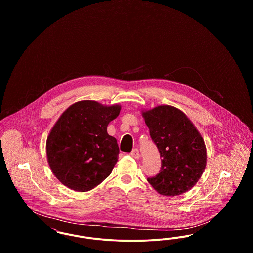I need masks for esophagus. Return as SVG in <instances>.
I'll return each instance as SVG.
<instances>
[{"mask_svg": "<svg viewBox=\"0 0 253 253\" xmlns=\"http://www.w3.org/2000/svg\"><path fill=\"white\" fill-rule=\"evenodd\" d=\"M131 156H132L133 158H136V159H138V158L140 157L139 151H138L137 149H133V150L132 151V153H131Z\"/></svg>", "mask_w": 253, "mask_h": 253, "instance_id": "esophagus-1", "label": "esophagus"}]
</instances>
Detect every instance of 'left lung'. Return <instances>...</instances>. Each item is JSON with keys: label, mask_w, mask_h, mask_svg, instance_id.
<instances>
[{"label": "left lung", "mask_w": 253, "mask_h": 253, "mask_svg": "<svg viewBox=\"0 0 253 253\" xmlns=\"http://www.w3.org/2000/svg\"><path fill=\"white\" fill-rule=\"evenodd\" d=\"M142 117L162 157L159 173L147 180L164 196L190 191L207 164L202 135L185 113L170 105L142 111Z\"/></svg>", "instance_id": "8db88e82"}]
</instances>
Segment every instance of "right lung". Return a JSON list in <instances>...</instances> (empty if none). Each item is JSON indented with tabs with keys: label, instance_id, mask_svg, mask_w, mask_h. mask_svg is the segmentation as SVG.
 <instances>
[{
	"label": "right lung",
	"instance_id": "1",
	"mask_svg": "<svg viewBox=\"0 0 253 253\" xmlns=\"http://www.w3.org/2000/svg\"><path fill=\"white\" fill-rule=\"evenodd\" d=\"M121 109L120 104L81 100L61 114L46 140L49 166L61 184L76 192H88L108 177L120 149L107 126Z\"/></svg>",
	"mask_w": 253,
	"mask_h": 253
}]
</instances>
